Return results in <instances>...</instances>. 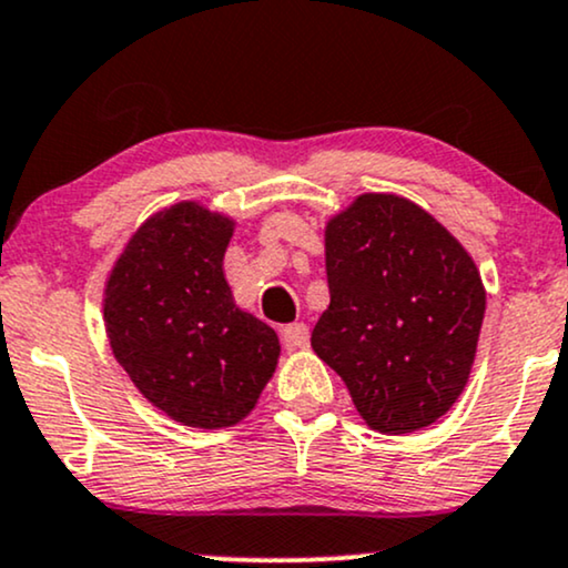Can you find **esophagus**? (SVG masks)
I'll use <instances>...</instances> for the list:
<instances>
[{
    "mask_svg": "<svg viewBox=\"0 0 568 568\" xmlns=\"http://www.w3.org/2000/svg\"><path fill=\"white\" fill-rule=\"evenodd\" d=\"M280 336H283V344L288 346V349H306V346H310V327L304 323L285 325Z\"/></svg>",
    "mask_w": 568,
    "mask_h": 568,
    "instance_id": "34e87169",
    "label": "esophagus"
}]
</instances>
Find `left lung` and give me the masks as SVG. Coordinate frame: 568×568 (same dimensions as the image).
Instances as JSON below:
<instances>
[{
    "instance_id": "8db88e82",
    "label": "left lung",
    "mask_w": 568,
    "mask_h": 568,
    "mask_svg": "<svg viewBox=\"0 0 568 568\" xmlns=\"http://www.w3.org/2000/svg\"><path fill=\"white\" fill-rule=\"evenodd\" d=\"M331 306L312 349L381 434L432 426L468 384L487 291L474 258L418 203L362 193L325 224Z\"/></svg>"
}]
</instances>
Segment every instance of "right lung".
Wrapping results in <instances>:
<instances>
[{
	"instance_id": "1",
	"label": "right lung",
	"mask_w": 568,
	"mask_h": 568,
	"mask_svg": "<svg viewBox=\"0 0 568 568\" xmlns=\"http://www.w3.org/2000/svg\"><path fill=\"white\" fill-rule=\"evenodd\" d=\"M235 219L180 201L129 237L105 283L111 349L150 405L193 428H230L277 367L270 325L232 298L222 262Z\"/></svg>"
}]
</instances>
